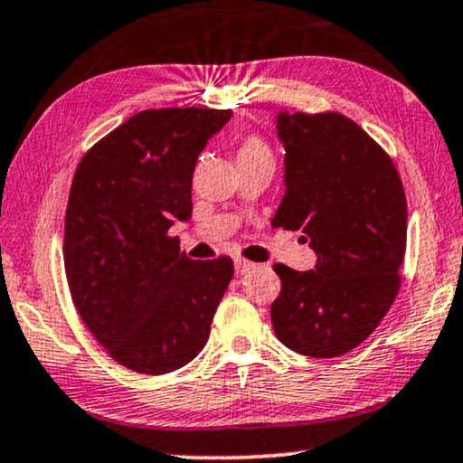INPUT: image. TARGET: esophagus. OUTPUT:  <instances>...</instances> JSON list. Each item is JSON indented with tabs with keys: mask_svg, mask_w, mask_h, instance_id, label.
Segmentation results:
<instances>
[{
	"mask_svg": "<svg viewBox=\"0 0 463 463\" xmlns=\"http://www.w3.org/2000/svg\"><path fill=\"white\" fill-rule=\"evenodd\" d=\"M254 269H256V262L245 260V258H235L237 275H245V273H250V270H254Z\"/></svg>",
	"mask_w": 463,
	"mask_h": 463,
	"instance_id": "34e87169",
	"label": "esophagus"
}]
</instances>
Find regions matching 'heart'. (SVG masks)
<instances>
[{
    "mask_svg": "<svg viewBox=\"0 0 463 463\" xmlns=\"http://www.w3.org/2000/svg\"><path fill=\"white\" fill-rule=\"evenodd\" d=\"M256 152H269L267 144L260 137H248L241 144V150H239V154H256Z\"/></svg>",
    "mask_w": 463,
    "mask_h": 463,
    "instance_id": "1",
    "label": "heart"
}]
</instances>
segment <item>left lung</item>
<instances>
[{
	"label": "left lung",
	"mask_w": 463,
	"mask_h": 463,
	"mask_svg": "<svg viewBox=\"0 0 463 463\" xmlns=\"http://www.w3.org/2000/svg\"><path fill=\"white\" fill-rule=\"evenodd\" d=\"M286 194L270 224L303 231L316 270L275 264V335L296 354L338 357L373 335L400 292L406 196L390 154L338 112L277 116Z\"/></svg>",
	"instance_id": "obj_1"
}]
</instances>
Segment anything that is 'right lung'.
<instances>
[{"label":"right lung","mask_w":463,"mask_h":463,"mask_svg":"<svg viewBox=\"0 0 463 463\" xmlns=\"http://www.w3.org/2000/svg\"><path fill=\"white\" fill-rule=\"evenodd\" d=\"M231 109H144L99 139L73 174L63 258L80 317L141 374H167L205 347L232 260H190L175 220L193 215V174Z\"/></svg>","instance_id":"obj_1"}]
</instances>
